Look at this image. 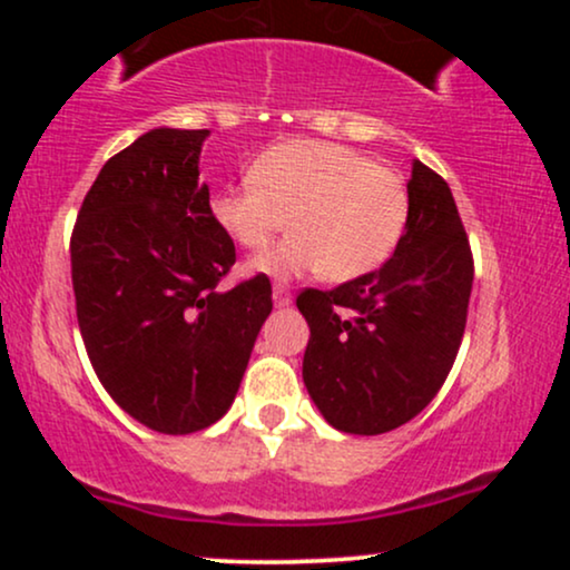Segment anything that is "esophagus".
<instances>
[{
    "instance_id": "1",
    "label": "esophagus",
    "mask_w": 570,
    "mask_h": 570,
    "mask_svg": "<svg viewBox=\"0 0 570 570\" xmlns=\"http://www.w3.org/2000/svg\"><path fill=\"white\" fill-rule=\"evenodd\" d=\"M273 303H276L278 307H289V305H292V292H289V286H284V284L273 286Z\"/></svg>"
}]
</instances>
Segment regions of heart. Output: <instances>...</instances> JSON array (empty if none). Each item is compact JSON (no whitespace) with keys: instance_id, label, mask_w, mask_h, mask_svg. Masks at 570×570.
<instances>
[{"instance_id":"obj_1","label":"heart","mask_w":570,"mask_h":570,"mask_svg":"<svg viewBox=\"0 0 570 570\" xmlns=\"http://www.w3.org/2000/svg\"><path fill=\"white\" fill-rule=\"evenodd\" d=\"M248 179L212 198L219 230L248 252L271 244L286 217L294 230L252 259L254 273L289 278L322 271L330 281L362 278L394 254L407 227L402 176L340 144H276L252 163Z\"/></svg>"}]
</instances>
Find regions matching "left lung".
Here are the masks:
<instances>
[{
	"mask_svg": "<svg viewBox=\"0 0 570 570\" xmlns=\"http://www.w3.org/2000/svg\"><path fill=\"white\" fill-rule=\"evenodd\" d=\"M394 257L335 289H303L311 326L303 381L330 426L385 434L412 421L453 370L466 330L474 259L448 181L421 160Z\"/></svg>",
	"mask_w": 570,
	"mask_h": 570,
	"instance_id": "left-lung-1",
	"label": "left lung"
}]
</instances>
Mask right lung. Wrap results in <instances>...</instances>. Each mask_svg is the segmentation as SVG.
Here are the masks:
<instances>
[{"instance_id": "add662e5", "label": "right lung", "mask_w": 570, "mask_h": 570, "mask_svg": "<svg viewBox=\"0 0 570 570\" xmlns=\"http://www.w3.org/2000/svg\"><path fill=\"white\" fill-rule=\"evenodd\" d=\"M208 130L155 128L104 163L71 230L85 351L107 394L160 434L230 410L273 311L265 273L222 292L235 244L198 160Z\"/></svg>"}]
</instances>
